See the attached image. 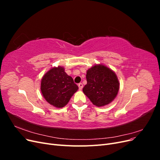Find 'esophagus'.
<instances>
[{
    "instance_id": "obj_1",
    "label": "esophagus",
    "mask_w": 160,
    "mask_h": 160,
    "mask_svg": "<svg viewBox=\"0 0 160 160\" xmlns=\"http://www.w3.org/2000/svg\"><path fill=\"white\" fill-rule=\"evenodd\" d=\"M78 86H79V90H81L82 89H83V84H82L81 83H79V84H78Z\"/></svg>"
}]
</instances>
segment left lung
Listing matches in <instances>:
<instances>
[{
	"label": "left lung",
	"mask_w": 160,
	"mask_h": 160,
	"mask_svg": "<svg viewBox=\"0 0 160 160\" xmlns=\"http://www.w3.org/2000/svg\"><path fill=\"white\" fill-rule=\"evenodd\" d=\"M88 83L84 94L93 105L102 107L110 103L117 96L119 83L115 72L103 65H96L87 71Z\"/></svg>",
	"instance_id": "8db88e82"
}]
</instances>
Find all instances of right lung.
<instances>
[{
    "mask_svg": "<svg viewBox=\"0 0 160 160\" xmlns=\"http://www.w3.org/2000/svg\"><path fill=\"white\" fill-rule=\"evenodd\" d=\"M79 88L62 67H53L41 79V91L45 100L57 108H63Z\"/></svg>",
    "mask_w": 160,
    "mask_h": 160,
    "instance_id": "right-lung-1",
    "label": "right lung"
}]
</instances>
